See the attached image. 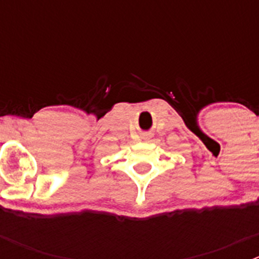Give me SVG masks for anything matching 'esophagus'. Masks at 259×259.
I'll list each match as a JSON object with an SVG mask.
<instances>
[{
  "label": "esophagus",
  "mask_w": 259,
  "mask_h": 259,
  "mask_svg": "<svg viewBox=\"0 0 259 259\" xmlns=\"http://www.w3.org/2000/svg\"><path fill=\"white\" fill-rule=\"evenodd\" d=\"M145 138H146V135H145Z\"/></svg>",
  "instance_id": "1"
}]
</instances>
